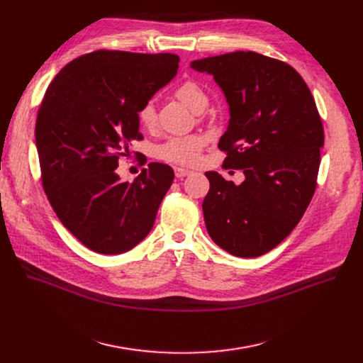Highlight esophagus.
<instances>
[{
    "instance_id": "esophagus-1",
    "label": "esophagus",
    "mask_w": 363,
    "mask_h": 363,
    "mask_svg": "<svg viewBox=\"0 0 363 363\" xmlns=\"http://www.w3.org/2000/svg\"><path fill=\"white\" fill-rule=\"evenodd\" d=\"M174 172H176V176L179 177V179H182V177H186V176H189L191 174V169H186V168H180V167H176L174 168Z\"/></svg>"
}]
</instances>
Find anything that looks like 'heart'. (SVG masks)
<instances>
[{"instance_id":"heart-1","label":"heart","mask_w":363,"mask_h":363,"mask_svg":"<svg viewBox=\"0 0 363 363\" xmlns=\"http://www.w3.org/2000/svg\"><path fill=\"white\" fill-rule=\"evenodd\" d=\"M176 97L192 112H196L198 109L205 108L206 103H208V97H206L205 91L194 81L183 82L176 90ZM155 119H157L155 106L152 101H147L139 111V123L145 128H150L155 124ZM203 143H205L203 139L199 135L179 137V139H172L167 142L161 147L160 155L162 160L168 162L191 165L198 161Z\"/></svg>"}]
</instances>
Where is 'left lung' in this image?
Returning a JSON list of instances; mask_svg holds the SVG:
<instances>
[{
	"mask_svg": "<svg viewBox=\"0 0 363 363\" xmlns=\"http://www.w3.org/2000/svg\"><path fill=\"white\" fill-rule=\"evenodd\" d=\"M211 75L229 106L218 147L224 168L242 169L240 184L205 172L202 202L214 242L236 257L269 252L294 230L315 194L323 127L315 99L289 65L254 51L194 60Z\"/></svg>",
	"mask_w": 363,
	"mask_h": 363,
	"instance_id": "8db88e82",
	"label": "left lung"
}]
</instances>
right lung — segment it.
<instances>
[{
  "instance_id": "obj_1",
  "label": "right lung",
  "mask_w": 363,
  "mask_h": 363,
  "mask_svg": "<svg viewBox=\"0 0 363 363\" xmlns=\"http://www.w3.org/2000/svg\"><path fill=\"white\" fill-rule=\"evenodd\" d=\"M180 57L99 50L67 63L38 111L35 142L44 191L63 226L99 254H123L153 228L174 180L150 162L123 182L116 168L143 139L139 111L177 75Z\"/></svg>"
}]
</instances>
